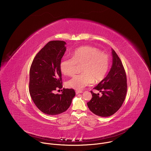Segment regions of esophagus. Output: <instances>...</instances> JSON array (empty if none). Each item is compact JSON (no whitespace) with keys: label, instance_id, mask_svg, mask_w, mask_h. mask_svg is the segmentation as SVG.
<instances>
[{"label":"esophagus","instance_id":"esophagus-1","mask_svg":"<svg viewBox=\"0 0 151 151\" xmlns=\"http://www.w3.org/2000/svg\"><path fill=\"white\" fill-rule=\"evenodd\" d=\"M82 93V91H76V94H78L79 93Z\"/></svg>","mask_w":151,"mask_h":151}]
</instances>
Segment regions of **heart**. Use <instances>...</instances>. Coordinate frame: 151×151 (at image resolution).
<instances>
[{"mask_svg": "<svg viewBox=\"0 0 151 151\" xmlns=\"http://www.w3.org/2000/svg\"><path fill=\"white\" fill-rule=\"evenodd\" d=\"M78 65H82L81 74L76 75L67 82L68 87L81 90L93 82L102 81L109 66V58L99 49L85 46L76 48L72 52V58L63 59L60 64L62 73L73 76Z\"/></svg>", "mask_w": 151, "mask_h": 151, "instance_id": "b5f03b06", "label": "heart"}]
</instances>
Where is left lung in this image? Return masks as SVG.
<instances>
[{"label": "left lung", "mask_w": 151, "mask_h": 151, "mask_svg": "<svg viewBox=\"0 0 151 151\" xmlns=\"http://www.w3.org/2000/svg\"><path fill=\"white\" fill-rule=\"evenodd\" d=\"M112 68L105 77L94 89L102 93V96L92 91V99L87 103L90 110L96 115L107 117L116 112L125 100L127 83L125 69L119 57L112 49Z\"/></svg>", "instance_id": "obj_1"}]
</instances>
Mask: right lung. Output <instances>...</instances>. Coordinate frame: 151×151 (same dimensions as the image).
I'll return each mask as SVG.
<instances>
[{
    "instance_id": "right-lung-1",
    "label": "right lung",
    "mask_w": 151,
    "mask_h": 151,
    "mask_svg": "<svg viewBox=\"0 0 151 151\" xmlns=\"http://www.w3.org/2000/svg\"><path fill=\"white\" fill-rule=\"evenodd\" d=\"M65 45L63 40L49 42L36 55L30 69V96L37 108L50 115L67 111L75 96L73 89L63 88L61 94L54 93L63 88L60 64Z\"/></svg>"
}]
</instances>
